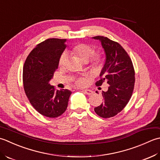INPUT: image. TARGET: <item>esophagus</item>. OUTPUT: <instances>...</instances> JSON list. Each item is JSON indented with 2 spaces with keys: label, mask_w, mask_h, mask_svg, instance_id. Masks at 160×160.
I'll list each match as a JSON object with an SVG mask.
<instances>
[{
  "label": "esophagus",
  "mask_w": 160,
  "mask_h": 160,
  "mask_svg": "<svg viewBox=\"0 0 160 160\" xmlns=\"http://www.w3.org/2000/svg\"><path fill=\"white\" fill-rule=\"evenodd\" d=\"M83 92L85 94H88V95H91V94H92L93 93V92H92V90H88V89L83 90Z\"/></svg>",
  "instance_id": "esophagus-1"
}]
</instances>
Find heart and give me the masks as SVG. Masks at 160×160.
<instances>
[{
  "label": "heart",
  "instance_id": "heart-1",
  "mask_svg": "<svg viewBox=\"0 0 160 160\" xmlns=\"http://www.w3.org/2000/svg\"><path fill=\"white\" fill-rule=\"evenodd\" d=\"M93 49L91 48L90 45L86 44L80 43L74 45V47L72 48L70 50V54L73 55L74 57L79 58L81 61H82L83 63H87L89 61L90 63V66L93 68H98L101 64H102V57L99 54H93L92 57H91L93 53ZM91 58V59L90 57ZM91 59L90 60L89 58ZM66 54H63L59 58L58 64L60 66H63L66 62ZM76 83L79 86H82L86 83V79L84 78H80L76 81Z\"/></svg>",
  "mask_w": 160,
  "mask_h": 160
}]
</instances>
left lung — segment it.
Returning a JSON list of instances; mask_svg holds the SVG:
<instances>
[{
  "instance_id": "1",
  "label": "left lung",
  "mask_w": 160,
  "mask_h": 160,
  "mask_svg": "<svg viewBox=\"0 0 160 160\" xmlns=\"http://www.w3.org/2000/svg\"><path fill=\"white\" fill-rule=\"evenodd\" d=\"M99 40L105 53V63L97 81L102 86L103 81L109 85L108 90L102 92L103 102L94 108V112L103 118L114 117L124 108L134 89L135 71L132 61L121 45L107 37H92Z\"/></svg>"
}]
</instances>
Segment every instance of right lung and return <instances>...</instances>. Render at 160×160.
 <instances>
[{
	"instance_id": "1",
	"label": "right lung",
	"mask_w": 160,
	"mask_h": 160,
	"mask_svg": "<svg viewBox=\"0 0 160 160\" xmlns=\"http://www.w3.org/2000/svg\"><path fill=\"white\" fill-rule=\"evenodd\" d=\"M66 41V39L49 38L38 44L28 55L23 66V86L29 101L37 111L51 118L66 111L72 93L67 89L55 91L50 84Z\"/></svg>"
}]
</instances>
